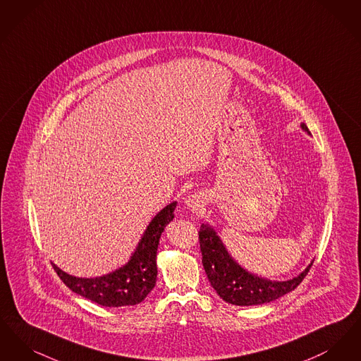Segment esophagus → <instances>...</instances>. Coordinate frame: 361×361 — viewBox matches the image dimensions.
Returning <instances> with one entry per match:
<instances>
[{"mask_svg":"<svg viewBox=\"0 0 361 361\" xmlns=\"http://www.w3.org/2000/svg\"><path fill=\"white\" fill-rule=\"evenodd\" d=\"M185 204L193 214H202L206 207V197L202 193H193L188 196Z\"/></svg>","mask_w":361,"mask_h":361,"instance_id":"obj_1","label":"esophagus"}]
</instances>
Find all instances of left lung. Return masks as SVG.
<instances>
[{
	"label": "left lung",
	"instance_id": "left-lung-1",
	"mask_svg": "<svg viewBox=\"0 0 361 361\" xmlns=\"http://www.w3.org/2000/svg\"><path fill=\"white\" fill-rule=\"evenodd\" d=\"M300 127L310 134L305 123ZM199 242L208 281L224 302L235 306H258L281 298L303 281L312 265L310 264L300 275L291 280L272 281L245 271L228 255L224 242L209 224L200 226Z\"/></svg>",
	"mask_w": 361,
	"mask_h": 361
}]
</instances>
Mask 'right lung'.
Returning a JSON list of instances; mask_svg holds the SVG:
<instances>
[{"instance_id": "1", "label": "right lung", "mask_w": 361, "mask_h": 361, "mask_svg": "<svg viewBox=\"0 0 361 361\" xmlns=\"http://www.w3.org/2000/svg\"><path fill=\"white\" fill-rule=\"evenodd\" d=\"M176 202L161 209L147 226L130 261L108 275L85 279L68 275L52 264L54 271L70 290L105 307H124L140 303L154 288L157 249L165 226L173 221Z\"/></svg>"}]
</instances>
